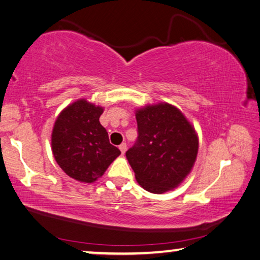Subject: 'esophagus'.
<instances>
[{"instance_id":"1","label":"esophagus","mask_w":260,"mask_h":260,"mask_svg":"<svg viewBox=\"0 0 260 260\" xmlns=\"http://www.w3.org/2000/svg\"><path fill=\"white\" fill-rule=\"evenodd\" d=\"M118 148H120V151H121L122 154H124V153L126 152V144L125 143H122Z\"/></svg>"}]
</instances>
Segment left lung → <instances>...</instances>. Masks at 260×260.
I'll return each mask as SVG.
<instances>
[{"mask_svg":"<svg viewBox=\"0 0 260 260\" xmlns=\"http://www.w3.org/2000/svg\"><path fill=\"white\" fill-rule=\"evenodd\" d=\"M138 139L125 155L136 180L152 193L177 188L189 175L198 154L194 126L167 102L136 109Z\"/></svg>","mask_w":260,"mask_h":260,"instance_id":"left-lung-1","label":"left lung"}]
</instances>
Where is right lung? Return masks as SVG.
Listing matches in <instances>:
<instances>
[{
	"label": "right lung",
	"mask_w": 260,
	"mask_h": 260,
	"mask_svg": "<svg viewBox=\"0 0 260 260\" xmlns=\"http://www.w3.org/2000/svg\"><path fill=\"white\" fill-rule=\"evenodd\" d=\"M104 109L86 99H78L67 106L54 123V158L68 176L78 182H95L121 154L100 124Z\"/></svg>",
	"instance_id": "add662e5"
}]
</instances>
